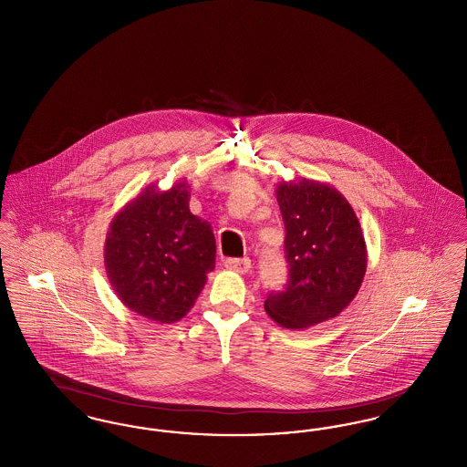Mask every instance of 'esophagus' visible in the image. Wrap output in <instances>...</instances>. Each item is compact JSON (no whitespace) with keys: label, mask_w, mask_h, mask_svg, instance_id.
I'll list each match as a JSON object with an SVG mask.
<instances>
[{"label":"esophagus","mask_w":467,"mask_h":467,"mask_svg":"<svg viewBox=\"0 0 467 467\" xmlns=\"http://www.w3.org/2000/svg\"><path fill=\"white\" fill-rule=\"evenodd\" d=\"M225 267L227 269H231V271H236V273H246L250 266H252V263H250V259L248 257H244V259H234V257H231V259H225Z\"/></svg>","instance_id":"34e87169"}]
</instances>
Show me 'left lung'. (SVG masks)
Segmentation results:
<instances>
[{
    "label": "left lung",
    "instance_id": "8db88e82",
    "mask_svg": "<svg viewBox=\"0 0 467 467\" xmlns=\"http://www.w3.org/2000/svg\"><path fill=\"white\" fill-rule=\"evenodd\" d=\"M285 223L287 284L267 292V315L287 329L326 322L356 297L366 273V244L348 201L303 178L276 189Z\"/></svg>",
    "mask_w": 467,
    "mask_h": 467
}]
</instances>
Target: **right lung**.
Segmentation results:
<instances>
[{
    "mask_svg": "<svg viewBox=\"0 0 467 467\" xmlns=\"http://www.w3.org/2000/svg\"><path fill=\"white\" fill-rule=\"evenodd\" d=\"M185 182L166 192L145 189L111 223L105 266L120 301L138 315L170 324L192 308L215 267L210 223L189 210Z\"/></svg>",
    "mask_w": 467,
    "mask_h": 467,
    "instance_id": "obj_1",
    "label": "right lung"
}]
</instances>
